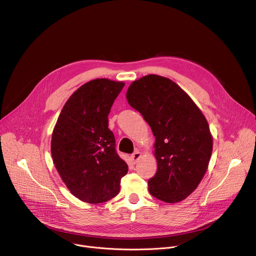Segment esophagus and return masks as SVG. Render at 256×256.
I'll return each instance as SVG.
<instances>
[{
    "label": "esophagus",
    "mask_w": 256,
    "mask_h": 256,
    "mask_svg": "<svg viewBox=\"0 0 256 256\" xmlns=\"http://www.w3.org/2000/svg\"><path fill=\"white\" fill-rule=\"evenodd\" d=\"M141 156H142V153L140 151H136V152L132 153L130 158L134 162V164H137L139 162V160L141 158Z\"/></svg>",
    "instance_id": "esophagus-1"
}]
</instances>
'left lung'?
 <instances>
[{
    "instance_id": "obj_1",
    "label": "left lung",
    "mask_w": 256,
    "mask_h": 256,
    "mask_svg": "<svg viewBox=\"0 0 256 256\" xmlns=\"http://www.w3.org/2000/svg\"><path fill=\"white\" fill-rule=\"evenodd\" d=\"M126 100L156 137L158 171L148 181L149 192L168 204L185 200L205 176L212 154L205 115L178 84L154 74L132 82Z\"/></svg>"
}]
</instances>
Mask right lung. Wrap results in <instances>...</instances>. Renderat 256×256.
I'll return each mask as SVG.
<instances>
[{
	"instance_id": "1",
	"label": "right lung",
	"mask_w": 256,
	"mask_h": 256,
	"mask_svg": "<svg viewBox=\"0 0 256 256\" xmlns=\"http://www.w3.org/2000/svg\"><path fill=\"white\" fill-rule=\"evenodd\" d=\"M124 86L98 78L83 84L66 102L51 137V156L70 192L100 204L116 196L128 164L117 156L108 114Z\"/></svg>"
}]
</instances>
